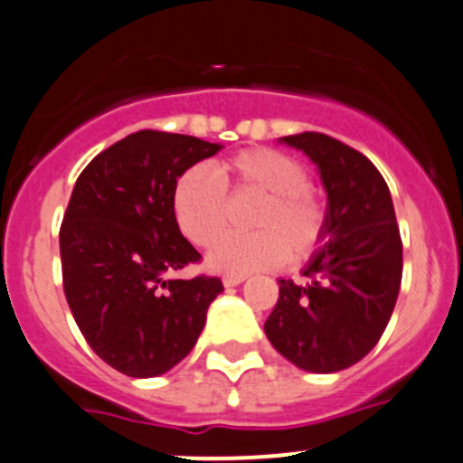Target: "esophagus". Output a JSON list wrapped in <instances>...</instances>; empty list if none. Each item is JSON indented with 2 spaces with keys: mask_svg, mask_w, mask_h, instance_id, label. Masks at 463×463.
<instances>
[{
  "mask_svg": "<svg viewBox=\"0 0 463 463\" xmlns=\"http://www.w3.org/2000/svg\"><path fill=\"white\" fill-rule=\"evenodd\" d=\"M241 281H245V275H224L222 277V284L227 286V288L229 286H239Z\"/></svg>",
  "mask_w": 463,
  "mask_h": 463,
  "instance_id": "1",
  "label": "esophagus"
}]
</instances>
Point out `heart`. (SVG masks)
<instances>
[{
    "label": "heart",
    "mask_w": 463,
    "mask_h": 463,
    "mask_svg": "<svg viewBox=\"0 0 463 463\" xmlns=\"http://www.w3.org/2000/svg\"><path fill=\"white\" fill-rule=\"evenodd\" d=\"M305 163L270 147H252L220 161L213 170L193 165L177 177L170 195L179 232L197 248H209L228 222V198L263 194L250 235H230L215 244L206 263L211 270L248 275L309 259L327 234V209L311 191Z\"/></svg>",
    "instance_id": "obj_1"
}]
</instances>
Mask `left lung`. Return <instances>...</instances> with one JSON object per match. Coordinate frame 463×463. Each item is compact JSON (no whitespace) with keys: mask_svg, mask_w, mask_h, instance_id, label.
Segmentation results:
<instances>
[{"mask_svg":"<svg viewBox=\"0 0 463 463\" xmlns=\"http://www.w3.org/2000/svg\"><path fill=\"white\" fill-rule=\"evenodd\" d=\"M281 143L318 165L327 191L325 245L305 268L307 284L279 279L266 336L309 373H338L377 345L402 281V241L380 170L350 145L305 131Z\"/></svg>","mask_w":463,"mask_h":463,"instance_id":"left-lung-1","label":"left lung"}]
</instances>
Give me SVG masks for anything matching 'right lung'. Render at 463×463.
<instances>
[{
    "label": "right lung",
    "instance_id": "add662e5",
    "mask_svg": "<svg viewBox=\"0 0 463 463\" xmlns=\"http://www.w3.org/2000/svg\"><path fill=\"white\" fill-rule=\"evenodd\" d=\"M222 145L143 129L88 163L61 224V268L70 311L88 345L129 377H156L193 350L218 277L173 279L200 261L173 218L182 173Z\"/></svg>",
    "mask_w": 463,
    "mask_h": 463
}]
</instances>
